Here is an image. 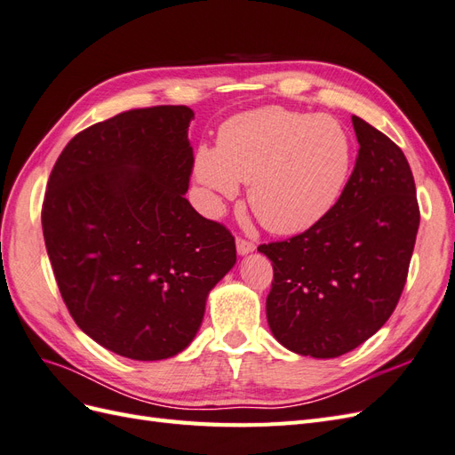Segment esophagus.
Here are the masks:
<instances>
[{
  "label": "esophagus",
  "mask_w": 455,
  "mask_h": 455,
  "mask_svg": "<svg viewBox=\"0 0 455 455\" xmlns=\"http://www.w3.org/2000/svg\"><path fill=\"white\" fill-rule=\"evenodd\" d=\"M237 252L239 254H249V252H252L254 249H256V244L252 243V241H249V239H244V237H237Z\"/></svg>",
  "instance_id": "1"
}]
</instances>
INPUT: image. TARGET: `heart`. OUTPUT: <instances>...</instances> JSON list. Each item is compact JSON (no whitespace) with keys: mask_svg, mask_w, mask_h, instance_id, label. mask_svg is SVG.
Returning <instances> with one entry per match:
<instances>
[{"mask_svg":"<svg viewBox=\"0 0 455 455\" xmlns=\"http://www.w3.org/2000/svg\"><path fill=\"white\" fill-rule=\"evenodd\" d=\"M351 167L349 136L326 116L279 106L226 121L218 148H199L196 178L216 211L249 182V203L269 231L294 235L332 209Z\"/></svg>","mask_w":455,"mask_h":455,"instance_id":"heart-1","label":"heart"}]
</instances>
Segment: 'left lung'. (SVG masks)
Segmentation results:
<instances>
[{"instance_id":"obj_1","label":"left lung","mask_w":455,"mask_h":455,"mask_svg":"<svg viewBox=\"0 0 455 455\" xmlns=\"http://www.w3.org/2000/svg\"><path fill=\"white\" fill-rule=\"evenodd\" d=\"M355 169L319 222L259 244L273 264L266 309L286 349L334 359L387 323L408 279L419 228L410 164L391 139L353 116Z\"/></svg>"}]
</instances>
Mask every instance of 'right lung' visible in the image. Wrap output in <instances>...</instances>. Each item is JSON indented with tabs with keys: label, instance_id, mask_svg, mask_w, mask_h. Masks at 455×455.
<instances>
[{
	"label": "right lung",
	"instance_id": "add662e5",
	"mask_svg": "<svg viewBox=\"0 0 455 455\" xmlns=\"http://www.w3.org/2000/svg\"><path fill=\"white\" fill-rule=\"evenodd\" d=\"M188 106L121 112L77 132L51 171L41 226L76 324L134 361L180 353L235 237L186 199L194 172Z\"/></svg>",
	"mask_w": 455,
	"mask_h": 455
}]
</instances>
